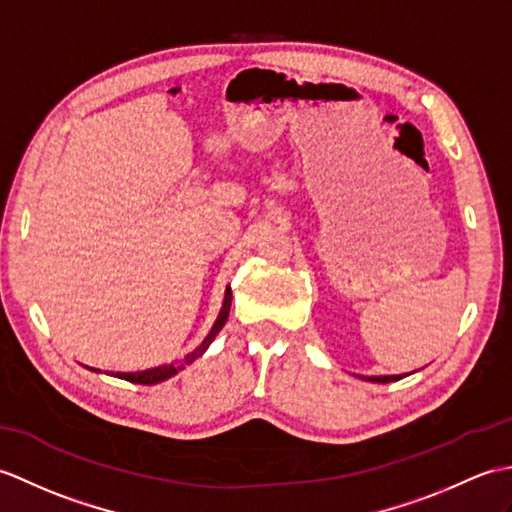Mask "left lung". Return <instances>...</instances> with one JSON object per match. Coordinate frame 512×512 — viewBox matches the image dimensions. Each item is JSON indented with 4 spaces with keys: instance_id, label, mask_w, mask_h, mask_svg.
I'll use <instances>...</instances> for the list:
<instances>
[{
    "instance_id": "8db88e82",
    "label": "left lung",
    "mask_w": 512,
    "mask_h": 512,
    "mask_svg": "<svg viewBox=\"0 0 512 512\" xmlns=\"http://www.w3.org/2000/svg\"><path fill=\"white\" fill-rule=\"evenodd\" d=\"M403 375H379V377H364L368 382H377V384H388V382H397Z\"/></svg>"
}]
</instances>
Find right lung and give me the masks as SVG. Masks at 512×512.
I'll list each match as a JSON object with an SVG mask.
<instances>
[{"mask_svg": "<svg viewBox=\"0 0 512 512\" xmlns=\"http://www.w3.org/2000/svg\"><path fill=\"white\" fill-rule=\"evenodd\" d=\"M231 301H233V294H231V288H227V294H224L222 312H220V316H218V320H216V325L211 327L209 336H207L205 340H202L200 347H198L196 351L189 353L187 358H183L181 362H176V364H163V366L148 368V371H139V373H115V377L126 379V382H133V384H146V386H150V384H159V382H163V379H168V377L176 375L178 371H183V368H185L187 364H192L196 358H200V355L207 351V347L211 344V340L216 338V334H218V331L222 329V325L227 323V316H229V310H231ZM91 371H95V368H91ZM111 375H113V373H111Z\"/></svg>", "mask_w": 512, "mask_h": 512, "instance_id": "1", "label": "right lung"}]
</instances>
